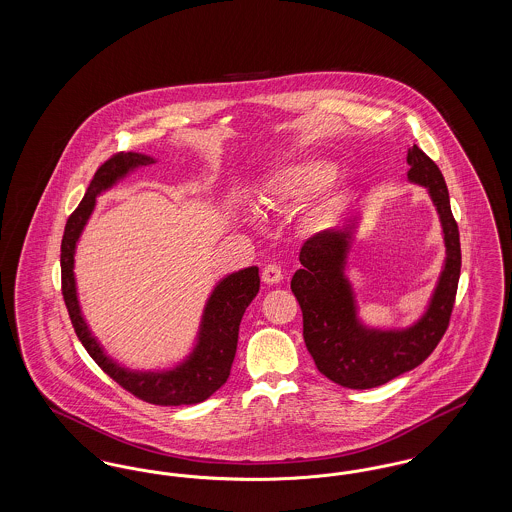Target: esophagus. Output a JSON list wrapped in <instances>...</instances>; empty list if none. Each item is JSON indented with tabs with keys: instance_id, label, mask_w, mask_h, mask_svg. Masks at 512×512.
<instances>
[{
	"instance_id": "34e87169",
	"label": "esophagus",
	"mask_w": 512,
	"mask_h": 512,
	"mask_svg": "<svg viewBox=\"0 0 512 512\" xmlns=\"http://www.w3.org/2000/svg\"><path fill=\"white\" fill-rule=\"evenodd\" d=\"M284 278V270L278 263H270L263 268V282L265 284H278Z\"/></svg>"
}]
</instances>
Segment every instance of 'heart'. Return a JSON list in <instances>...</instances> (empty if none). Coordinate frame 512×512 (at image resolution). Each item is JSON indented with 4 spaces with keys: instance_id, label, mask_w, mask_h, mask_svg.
Returning <instances> with one entry per match:
<instances>
[{
    "instance_id": "b5f03b06",
    "label": "heart",
    "mask_w": 512,
    "mask_h": 512,
    "mask_svg": "<svg viewBox=\"0 0 512 512\" xmlns=\"http://www.w3.org/2000/svg\"><path fill=\"white\" fill-rule=\"evenodd\" d=\"M336 176L330 161H303L270 174L263 190V203L272 209H293L322 192Z\"/></svg>"
}]
</instances>
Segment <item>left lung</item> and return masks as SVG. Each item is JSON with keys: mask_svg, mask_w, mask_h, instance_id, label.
Wrapping results in <instances>:
<instances>
[{"mask_svg": "<svg viewBox=\"0 0 512 512\" xmlns=\"http://www.w3.org/2000/svg\"><path fill=\"white\" fill-rule=\"evenodd\" d=\"M409 180L426 186L438 209L447 247L445 268L430 309L403 332L366 330L355 317V301L343 276L349 228L324 230L305 240L292 292L303 313V338L318 370L351 390L382 386L424 363L438 347L453 313L461 276V238L449 192L438 165L413 146L407 153Z\"/></svg>", "mask_w": 512, "mask_h": 512, "instance_id": "obj_1", "label": "left lung"}]
</instances>
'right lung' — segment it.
<instances>
[{"mask_svg": "<svg viewBox=\"0 0 512 512\" xmlns=\"http://www.w3.org/2000/svg\"><path fill=\"white\" fill-rule=\"evenodd\" d=\"M149 163H153L151 157L121 151L111 155L96 171L84 199L78 203L65 226L61 242V292L78 340L82 341L88 355L98 363L99 368L109 378H113L122 390L151 405H194L209 399L230 376V368L238 347L240 322L245 309L255 299L261 286L259 268H244L220 282L205 307L199 341L192 357L184 365L161 374L128 372L115 365L111 359H107L98 341L90 336V330L80 315L76 299L73 274L74 245L96 205V195L113 186L130 169Z\"/></svg>", "mask_w": 512, "mask_h": 512, "instance_id": "add662e5", "label": "right lung"}]
</instances>
